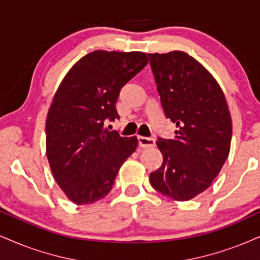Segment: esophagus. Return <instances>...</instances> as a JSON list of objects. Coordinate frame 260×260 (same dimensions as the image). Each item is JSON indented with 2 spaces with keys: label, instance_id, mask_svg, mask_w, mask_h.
<instances>
[{
  "label": "esophagus",
  "instance_id": "esophagus-1",
  "mask_svg": "<svg viewBox=\"0 0 260 260\" xmlns=\"http://www.w3.org/2000/svg\"><path fill=\"white\" fill-rule=\"evenodd\" d=\"M139 140V146L141 148H150V147H154L155 141L152 137H145V136H137Z\"/></svg>",
  "mask_w": 260,
  "mask_h": 260
}]
</instances>
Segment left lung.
Here are the masks:
<instances>
[{
    "mask_svg": "<svg viewBox=\"0 0 260 260\" xmlns=\"http://www.w3.org/2000/svg\"><path fill=\"white\" fill-rule=\"evenodd\" d=\"M148 57L162 110L178 127L172 140L156 141L164 160L149 182L160 194L187 201L212 184L228 159L229 108L216 79L187 53Z\"/></svg>",
    "mask_w": 260,
    "mask_h": 260,
    "instance_id": "1",
    "label": "left lung"
}]
</instances>
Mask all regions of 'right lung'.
Wrapping results in <instances>:
<instances>
[{"instance_id":"obj_1","label":"right lung","mask_w":260,"mask_h":260,"mask_svg":"<svg viewBox=\"0 0 260 260\" xmlns=\"http://www.w3.org/2000/svg\"><path fill=\"white\" fill-rule=\"evenodd\" d=\"M147 63L145 53L96 50L76 62L57 88L46 123L47 156L56 183L75 204L104 199L135 152L136 136L121 137L105 124L119 119L120 89Z\"/></svg>"}]
</instances>
